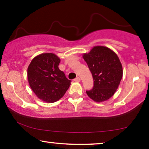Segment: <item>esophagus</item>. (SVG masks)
Wrapping results in <instances>:
<instances>
[{"mask_svg":"<svg viewBox=\"0 0 149 149\" xmlns=\"http://www.w3.org/2000/svg\"><path fill=\"white\" fill-rule=\"evenodd\" d=\"M74 81H77V82H79V81H81V79H80V77H76V78H75V79H74Z\"/></svg>","mask_w":149,"mask_h":149,"instance_id":"esophagus-1","label":"esophagus"}]
</instances>
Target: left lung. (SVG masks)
Listing matches in <instances>:
<instances>
[{"mask_svg":"<svg viewBox=\"0 0 149 149\" xmlns=\"http://www.w3.org/2000/svg\"><path fill=\"white\" fill-rule=\"evenodd\" d=\"M93 79V86L87 90L88 96L97 102L113 96L123 76V68L115 52L103 46L94 47L83 55Z\"/></svg>","mask_w":149,"mask_h":149,"instance_id":"obj_1","label":"left lung"}]
</instances>
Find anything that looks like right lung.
<instances>
[{
	"label": "right lung",
	"instance_id": "obj_1",
	"mask_svg": "<svg viewBox=\"0 0 149 149\" xmlns=\"http://www.w3.org/2000/svg\"><path fill=\"white\" fill-rule=\"evenodd\" d=\"M60 58L52 53L38 55L28 68L30 86L38 98L55 102L66 92L71 81L58 68Z\"/></svg>",
	"mask_w": 149,
	"mask_h": 149
}]
</instances>
